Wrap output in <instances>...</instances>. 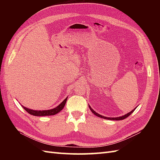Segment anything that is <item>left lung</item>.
Instances as JSON below:
<instances>
[{
	"instance_id": "8db88e82",
	"label": "left lung",
	"mask_w": 160,
	"mask_h": 160,
	"mask_svg": "<svg viewBox=\"0 0 160 160\" xmlns=\"http://www.w3.org/2000/svg\"><path fill=\"white\" fill-rule=\"evenodd\" d=\"M89 108H90V109H91V112H92V113H93V114L96 115V116H98V117H100V118H101L107 119V120H124V119H125V118H127V117H128L129 115H130L132 113V112L134 111V110L135 109V108H134L133 110H132L131 112H129L128 113L126 114V115H123V116H122V117H118V118H107V117L102 116V115H100V114H98V113H96V111L93 110V108H91V107H89Z\"/></svg>"
}]
</instances>
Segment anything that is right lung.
Wrapping results in <instances>:
<instances>
[{
	"label": "right lung",
	"mask_w": 160,
	"mask_h": 160,
	"mask_svg": "<svg viewBox=\"0 0 160 160\" xmlns=\"http://www.w3.org/2000/svg\"><path fill=\"white\" fill-rule=\"evenodd\" d=\"M67 98H66L62 103H60L58 106L57 107L53 108V109H50V110H45V111H34V110H32V109H29V108H26L25 107H23L22 105V107L24 108L28 113H29V114L35 115V116H46V115H55L56 113H58L62 109L64 108V105L66 104Z\"/></svg>",
	"instance_id": "add662e5"
}]
</instances>
